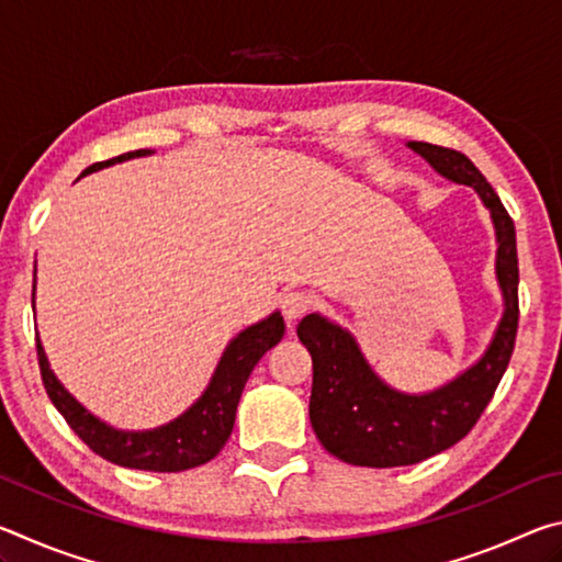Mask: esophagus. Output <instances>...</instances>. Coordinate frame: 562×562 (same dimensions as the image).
Returning <instances> with one entry per match:
<instances>
[{
  "label": "esophagus",
  "mask_w": 562,
  "mask_h": 562,
  "mask_svg": "<svg viewBox=\"0 0 562 562\" xmlns=\"http://www.w3.org/2000/svg\"><path fill=\"white\" fill-rule=\"evenodd\" d=\"M312 294L302 292V290H290L282 294L280 300V307H282V315L284 319H288V325H294L302 315H307V312L312 310Z\"/></svg>",
  "instance_id": "34e87169"
}]
</instances>
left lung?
<instances>
[{
  "label": "left lung",
  "mask_w": 562,
  "mask_h": 562,
  "mask_svg": "<svg viewBox=\"0 0 562 562\" xmlns=\"http://www.w3.org/2000/svg\"><path fill=\"white\" fill-rule=\"evenodd\" d=\"M436 173L479 193L496 231V280L503 315L483 355L431 392L412 394L386 384L357 337L319 312L304 317L297 337L312 355L310 422L319 443L351 465H412L459 443L479 422L506 372L518 331L516 227L496 190L459 150L408 140Z\"/></svg>",
  "instance_id": "left-lung-1"
}]
</instances>
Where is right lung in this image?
<instances>
[{
    "label": "right lung",
    "mask_w": 562,
    "mask_h": 562,
    "mask_svg": "<svg viewBox=\"0 0 562 562\" xmlns=\"http://www.w3.org/2000/svg\"><path fill=\"white\" fill-rule=\"evenodd\" d=\"M150 154H154V150L148 148L131 150V154L89 166L81 176L97 173L101 168L116 166L131 158H144ZM282 335L284 319L278 310L265 319L255 322V325L245 327L240 335H235L231 339V345L225 347L211 382L205 386V392L198 396L183 414L176 416L173 422L144 431H123L116 429V426L101 422L97 414H91L89 408L59 382V376L54 374L40 337H36V355H40L44 389L46 394H49L52 404L59 408L66 424L71 426L74 434L79 436L93 453H99L101 459H106L111 463L123 465V469L176 473L203 465L221 453L225 441L231 439L233 434L237 402H240L247 379H250L255 364L262 359L265 351L278 345Z\"/></svg>",
    "instance_id": "1"
}]
</instances>
